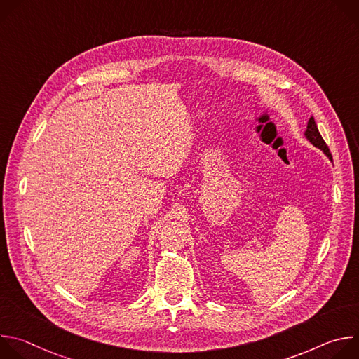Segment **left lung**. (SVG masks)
<instances>
[{
  "instance_id": "left-lung-1",
  "label": "left lung",
  "mask_w": 359,
  "mask_h": 359,
  "mask_svg": "<svg viewBox=\"0 0 359 359\" xmlns=\"http://www.w3.org/2000/svg\"><path fill=\"white\" fill-rule=\"evenodd\" d=\"M304 136H305V139L309 140L311 144H314L316 147L321 149V150L324 151V155L332 162L331 151H330L327 143L324 142V139H323V136H321V133H320V130H318V128H317V123H316V121H314L313 116L309 119V123H306V129H305V132H304Z\"/></svg>"
}]
</instances>
